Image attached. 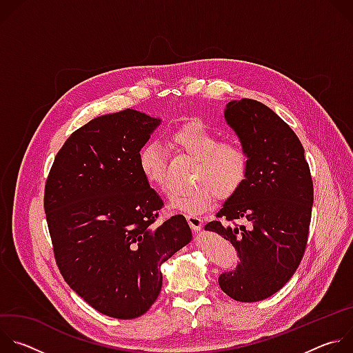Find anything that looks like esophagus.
<instances>
[{
	"label": "esophagus",
	"instance_id": "34e87169",
	"mask_svg": "<svg viewBox=\"0 0 353 353\" xmlns=\"http://www.w3.org/2000/svg\"><path fill=\"white\" fill-rule=\"evenodd\" d=\"M185 219H187L188 225L191 226V229L194 232L198 233L201 229H203V219H201L199 216H196V215H185Z\"/></svg>",
	"mask_w": 353,
	"mask_h": 353
}]
</instances>
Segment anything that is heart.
<instances>
[{"label": "heart", "mask_w": 353, "mask_h": 353, "mask_svg": "<svg viewBox=\"0 0 353 353\" xmlns=\"http://www.w3.org/2000/svg\"><path fill=\"white\" fill-rule=\"evenodd\" d=\"M170 142L196 159L192 170V187L174 191L169 205L188 215L207 211L216 196L228 199L244 185L250 159L244 146L237 141H221L219 134L203 120H190L176 127ZM137 165L143 179L162 191L169 190L166 177V154L163 148L148 141L137 154Z\"/></svg>", "instance_id": "1"}]
</instances>
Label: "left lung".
I'll return each mask as SVG.
<instances>
[{"instance_id": "obj_1", "label": "left lung", "mask_w": 353, "mask_h": 353, "mask_svg": "<svg viewBox=\"0 0 353 353\" xmlns=\"http://www.w3.org/2000/svg\"><path fill=\"white\" fill-rule=\"evenodd\" d=\"M225 119L247 150L250 169L205 230L230 240L240 259L234 271L219 276L221 289L251 303L276 293L303 259L314 188L303 145L270 108L253 99L233 100Z\"/></svg>"}]
</instances>
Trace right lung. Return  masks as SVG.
<instances>
[{
  "label": "right lung",
  "mask_w": 353,
  "mask_h": 353,
  "mask_svg": "<svg viewBox=\"0 0 353 353\" xmlns=\"http://www.w3.org/2000/svg\"><path fill=\"white\" fill-rule=\"evenodd\" d=\"M159 123L134 109L90 120L64 142L44 187L63 278L94 310L120 320L155 303L161 265L192 239L183 215L157 222L163 201L137 165Z\"/></svg>",
  "instance_id": "add662e5"
}]
</instances>
